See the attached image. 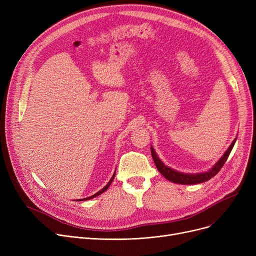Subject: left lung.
I'll return each mask as SVG.
<instances>
[{
	"instance_id": "obj_1",
	"label": "left lung",
	"mask_w": 256,
	"mask_h": 256,
	"mask_svg": "<svg viewBox=\"0 0 256 256\" xmlns=\"http://www.w3.org/2000/svg\"><path fill=\"white\" fill-rule=\"evenodd\" d=\"M236 141V138L232 141V143L230 145V147H228L227 150L224 152V154L219 158L218 162L214 164L210 169H208V171H204V172H199V173H184V172H180L178 170H174V169L166 166L162 162V160H160V158L158 156L152 146L150 147V150H152L154 162L158 172L162 174V176L166 180H168L172 182L180 184H196L204 182L216 176V174L220 171V169L223 167V165L225 164L228 156H230V152L234 148V145Z\"/></svg>"
}]
</instances>
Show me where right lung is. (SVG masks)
Here are the masks:
<instances>
[{
	"mask_svg": "<svg viewBox=\"0 0 256 256\" xmlns=\"http://www.w3.org/2000/svg\"><path fill=\"white\" fill-rule=\"evenodd\" d=\"M115 173H116V170H115V172H114V174H113V176L111 178V180H109V182H108L104 188H102V189L100 190V191H98V193H96V194H94V195H92V196H90V197H87V198H83V199H78V201H80V200H82V201H84V200H89V199H92V198H94V197H96V196H98V195H100L102 193H104V191H106L108 190V188H109L110 186H111V184H112V182H113V180H114V178H115ZM78 201V200H76Z\"/></svg>",
	"mask_w": 256,
	"mask_h": 256,
	"instance_id": "add662e5",
	"label": "right lung"
}]
</instances>
